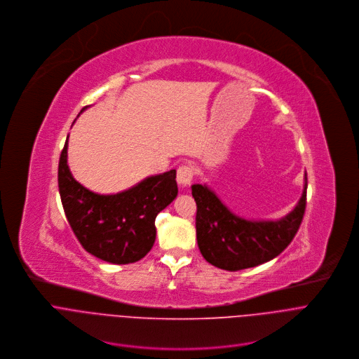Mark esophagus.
<instances>
[{"instance_id":"34e87169","label":"esophagus","mask_w":359,"mask_h":359,"mask_svg":"<svg viewBox=\"0 0 359 359\" xmlns=\"http://www.w3.org/2000/svg\"><path fill=\"white\" fill-rule=\"evenodd\" d=\"M194 178V168L191 165H181L177 170V182L180 184V187L185 188L192 182Z\"/></svg>"}]
</instances>
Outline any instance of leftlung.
I'll list each match as a JSON object with an SVG mask.
<instances>
[{
  "label": "left lung",
  "instance_id": "1",
  "mask_svg": "<svg viewBox=\"0 0 359 359\" xmlns=\"http://www.w3.org/2000/svg\"><path fill=\"white\" fill-rule=\"evenodd\" d=\"M196 241L205 260L236 271L270 262L290 245L297 233L307 196V172L296 206L278 219H246L232 212L206 184H194Z\"/></svg>",
  "mask_w": 359,
  "mask_h": 359
}]
</instances>
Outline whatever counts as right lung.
Instances as JSON below:
<instances>
[{"mask_svg": "<svg viewBox=\"0 0 359 359\" xmlns=\"http://www.w3.org/2000/svg\"><path fill=\"white\" fill-rule=\"evenodd\" d=\"M67 140L59 160L57 185L72 231L90 255L104 262L128 264L142 259L156 242L157 215L178 195L177 171L150 175L117 194H97L72 175Z\"/></svg>", "mask_w": 359, "mask_h": 359, "instance_id": "add662e5", "label": "right lung"}]
</instances>
